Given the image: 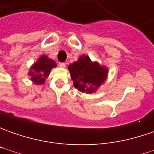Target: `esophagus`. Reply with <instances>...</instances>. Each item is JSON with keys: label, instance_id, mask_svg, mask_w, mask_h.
<instances>
[{"label": "esophagus", "instance_id": "1", "mask_svg": "<svg viewBox=\"0 0 154 154\" xmlns=\"http://www.w3.org/2000/svg\"><path fill=\"white\" fill-rule=\"evenodd\" d=\"M58 66H59L60 68H65V67H66V64H65L64 63H58Z\"/></svg>", "mask_w": 154, "mask_h": 154}]
</instances>
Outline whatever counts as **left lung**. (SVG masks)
<instances>
[{
    "label": "left lung",
    "instance_id": "8db88e82",
    "mask_svg": "<svg viewBox=\"0 0 154 154\" xmlns=\"http://www.w3.org/2000/svg\"><path fill=\"white\" fill-rule=\"evenodd\" d=\"M74 86L81 92H96L108 78V69L97 62H92L89 56L82 55L68 67Z\"/></svg>",
    "mask_w": 154,
    "mask_h": 154
}]
</instances>
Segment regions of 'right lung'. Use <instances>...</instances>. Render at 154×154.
<instances>
[{"instance_id":"add662e5","label":"right lung","mask_w":154,"mask_h":154,"mask_svg":"<svg viewBox=\"0 0 154 154\" xmlns=\"http://www.w3.org/2000/svg\"><path fill=\"white\" fill-rule=\"evenodd\" d=\"M56 67L55 61L49 58L46 55H42L31 65L28 75H29V79L33 83L43 85L46 82V78L50 75L51 70Z\"/></svg>"}]
</instances>
